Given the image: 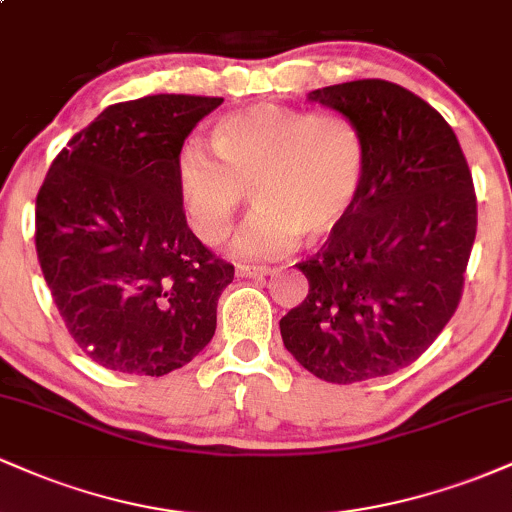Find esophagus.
<instances>
[{
  "mask_svg": "<svg viewBox=\"0 0 512 512\" xmlns=\"http://www.w3.org/2000/svg\"><path fill=\"white\" fill-rule=\"evenodd\" d=\"M236 274L245 276V279H262V276L272 274L269 267H255V264H236Z\"/></svg>",
  "mask_w": 512,
  "mask_h": 512,
  "instance_id": "esophagus-1",
  "label": "esophagus"
}]
</instances>
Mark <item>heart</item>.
Segmentation results:
<instances>
[{"label":"heart","mask_w":512,"mask_h":512,"mask_svg":"<svg viewBox=\"0 0 512 512\" xmlns=\"http://www.w3.org/2000/svg\"><path fill=\"white\" fill-rule=\"evenodd\" d=\"M214 149L180 146L175 180L192 231L216 245L252 185L257 211L231 240L238 257H279L330 233L351 209L363 178V144L337 115L262 103L216 120Z\"/></svg>","instance_id":"heart-1"}]
</instances>
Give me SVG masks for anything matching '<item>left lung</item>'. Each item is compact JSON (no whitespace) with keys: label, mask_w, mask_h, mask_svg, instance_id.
Segmentation results:
<instances>
[{"label":"left lung","mask_w":512,"mask_h":512,"mask_svg":"<svg viewBox=\"0 0 512 512\" xmlns=\"http://www.w3.org/2000/svg\"><path fill=\"white\" fill-rule=\"evenodd\" d=\"M354 125L363 178L320 252L298 264L305 301L281 317L291 356L337 385L385 378L436 342L477 236L472 173L438 110L383 79L308 93Z\"/></svg>","instance_id":"obj_1"}]
</instances>
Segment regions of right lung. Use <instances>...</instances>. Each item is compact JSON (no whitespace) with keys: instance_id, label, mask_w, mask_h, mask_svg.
Returning <instances> with one entry per match:
<instances>
[{"instance_id":"add662e5","label":"right lung","mask_w":512,"mask_h":512,"mask_svg":"<svg viewBox=\"0 0 512 512\" xmlns=\"http://www.w3.org/2000/svg\"><path fill=\"white\" fill-rule=\"evenodd\" d=\"M223 98L158 93L115 103L57 154L35 199V250L86 356L132 375L190 363L233 281L190 231L175 156Z\"/></svg>"}]
</instances>
